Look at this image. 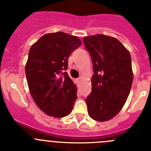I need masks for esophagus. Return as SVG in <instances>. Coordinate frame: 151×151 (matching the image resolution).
<instances>
[{
  "instance_id": "1",
  "label": "esophagus",
  "mask_w": 151,
  "mask_h": 151,
  "mask_svg": "<svg viewBox=\"0 0 151 151\" xmlns=\"http://www.w3.org/2000/svg\"><path fill=\"white\" fill-rule=\"evenodd\" d=\"M78 81H81V80H82V77H79V78H78Z\"/></svg>"
}]
</instances>
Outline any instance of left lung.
<instances>
[{"label": "left lung", "mask_w": 151, "mask_h": 151, "mask_svg": "<svg viewBox=\"0 0 151 151\" xmlns=\"http://www.w3.org/2000/svg\"><path fill=\"white\" fill-rule=\"evenodd\" d=\"M83 40L94 72L92 91L86 98L88 114L95 121H108L121 111L130 93L133 81L131 55L111 36L99 34Z\"/></svg>", "instance_id": "8db88e82"}]
</instances>
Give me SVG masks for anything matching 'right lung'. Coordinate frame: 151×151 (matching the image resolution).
<instances>
[{"label":"right lung","mask_w":151,"mask_h":151,"mask_svg":"<svg viewBox=\"0 0 151 151\" xmlns=\"http://www.w3.org/2000/svg\"><path fill=\"white\" fill-rule=\"evenodd\" d=\"M81 39L62 32L47 33L32 45L25 67L29 90L40 109L55 118L71 112L77 87L68 73V58Z\"/></svg>","instance_id":"add662e5"}]
</instances>
